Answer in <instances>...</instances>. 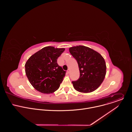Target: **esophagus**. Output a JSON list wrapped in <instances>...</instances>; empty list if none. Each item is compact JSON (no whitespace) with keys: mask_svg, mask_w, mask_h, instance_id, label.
Wrapping results in <instances>:
<instances>
[{"mask_svg":"<svg viewBox=\"0 0 132 132\" xmlns=\"http://www.w3.org/2000/svg\"><path fill=\"white\" fill-rule=\"evenodd\" d=\"M67 72L69 73L70 72V69H68V70H67Z\"/></svg>","mask_w":132,"mask_h":132,"instance_id":"esophagus-1","label":"esophagus"}]
</instances>
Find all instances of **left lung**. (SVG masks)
<instances>
[{"label":"left lung","mask_w":132,"mask_h":132,"mask_svg":"<svg viewBox=\"0 0 132 132\" xmlns=\"http://www.w3.org/2000/svg\"><path fill=\"white\" fill-rule=\"evenodd\" d=\"M69 52L76 60L80 71L79 79L72 81L75 89L83 93L96 90L106 74V67L103 57L97 52L81 45L69 48Z\"/></svg>","instance_id":"8db88e82"}]
</instances>
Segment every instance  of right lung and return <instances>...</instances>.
<instances>
[{
	"label": "right lung",
	"mask_w": 132,
	"mask_h": 132,
	"mask_svg": "<svg viewBox=\"0 0 132 132\" xmlns=\"http://www.w3.org/2000/svg\"><path fill=\"white\" fill-rule=\"evenodd\" d=\"M64 51V48L47 46L28 59L25 64L26 73L36 90L48 94L59 88L66 71L58 65L57 60Z\"/></svg>",
	"instance_id": "add662e5"
}]
</instances>
